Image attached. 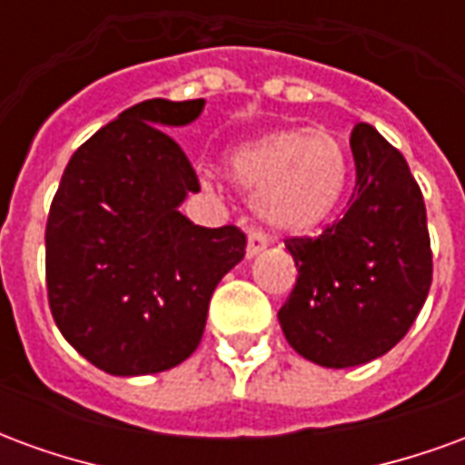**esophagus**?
<instances>
[{"label":"esophagus","mask_w":465,"mask_h":465,"mask_svg":"<svg viewBox=\"0 0 465 465\" xmlns=\"http://www.w3.org/2000/svg\"><path fill=\"white\" fill-rule=\"evenodd\" d=\"M266 246H269V239L262 232H249V236H246V256L249 259H253L256 253H262Z\"/></svg>","instance_id":"1"}]
</instances>
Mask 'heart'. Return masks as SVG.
<instances>
[{"label": "heart", "mask_w": 465, "mask_h": 465, "mask_svg": "<svg viewBox=\"0 0 465 465\" xmlns=\"http://www.w3.org/2000/svg\"><path fill=\"white\" fill-rule=\"evenodd\" d=\"M226 173L253 193V212L266 229L302 236L339 209L349 156L341 139L326 129H279L233 146Z\"/></svg>", "instance_id": "b5f03b06"}]
</instances>
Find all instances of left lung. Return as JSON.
<instances>
[{
    "mask_svg": "<svg viewBox=\"0 0 465 465\" xmlns=\"http://www.w3.org/2000/svg\"><path fill=\"white\" fill-rule=\"evenodd\" d=\"M356 189L341 222L319 239H292L299 279L279 309L296 353L351 369L389 353L430 289L426 203L403 153L371 124L351 132Z\"/></svg>",
    "mask_w": 465,
    "mask_h": 465,
    "instance_id": "obj_1",
    "label": "left lung"
}]
</instances>
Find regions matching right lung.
<instances>
[{
	"label": "right lung",
	"mask_w": 465,
	"mask_h": 465,
	"mask_svg": "<svg viewBox=\"0 0 465 465\" xmlns=\"http://www.w3.org/2000/svg\"><path fill=\"white\" fill-rule=\"evenodd\" d=\"M203 99H149L102 126L69 159L46 222V292L59 331L112 376L179 366L203 336L213 289L243 259L236 226L206 229L179 206L199 192L163 129L189 126Z\"/></svg>",
	"instance_id": "obj_1"
}]
</instances>
